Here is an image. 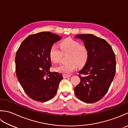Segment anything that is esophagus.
I'll use <instances>...</instances> for the list:
<instances>
[{"mask_svg": "<svg viewBox=\"0 0 128 128\" xmlns=\"http://www.w3.org/2000/svg\"><path fill=\"white\" fill-rule=\"evenodd\" d=\"M63 77L64 78H67L70 77H71V75H68V74H63Z\"/></svg>", "mask_w": 128, "mask_h": 128, "instance_id": "34e87169", "label": "esophagus"}]
</instances>
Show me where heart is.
<instances>
[{"label": "heart", "instance_id": "heart-1", "mask_svg": "<svg viewBox=\"0 0 128 128\" xmlns=\"http://www.w3.org/2000/svg\"><path fill=\"white\" fill-rule=\"evenodd\" d=\"M60 49L55 45H53L50 48L48 56L50 59L54 63L60 61L62 52H68L67 63L61 64L55 67V70L64 74H69L77 68L78 65L83 66L89 59L90 53L87 47L72 38L64 39L60 43Z\"/></svg>", "mask_w": 128, "mask_h": 128}]
</instances>
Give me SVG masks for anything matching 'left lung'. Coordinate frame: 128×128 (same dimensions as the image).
I'll use <instances>...</instances> for the list:
<instances>
[{
    "label": "left lung",
    "mask_w": 128,
    "mask_h": 128,
    "mask_svg": "<svg viewBox=\"0 0 128 128\" xmlns=\"http://www.w3.org/2000/svg\"><path fill=\"white\" fill-rule=\"evenodd\" d=\"M76 37L83 41L90 56L79 72L80 81L74 88L75 94L85 103H95L106 95L113 80L116 72L115 54L103 38L92 34H80Z\"/></svg>",
    "instance_id": "obj_1"
}]
</instances>
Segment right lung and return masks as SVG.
<instances>
[{"instance_id": "obj_1", "label": "right lung", "mask_w": 128, "mask_h": 128, "mask_svg": "<svg viewBox=\"0 0 128 128\" xmlns=\"http://www.w3.org/2000/svg\"><path fill=\"white\" fill-rule=\"evenodd\" d=\"M61 38L50 32L30 35L16 51L17 78L25 92L34 100L44 102L51 100L63 79L61 74L49 71L52 66L48 56L50 48Z\"/></svg>"}]
</instances>
